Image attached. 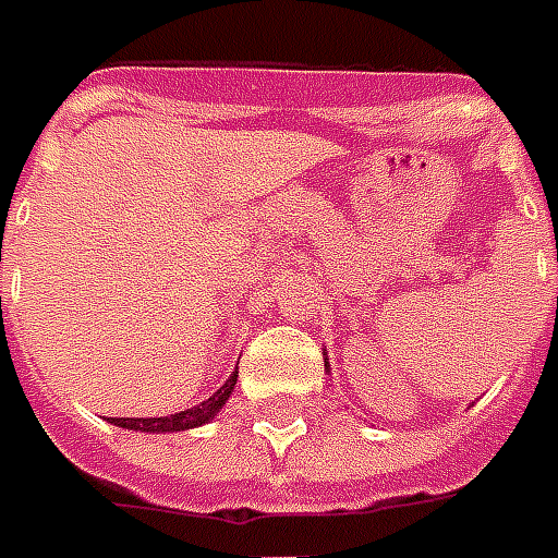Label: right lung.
<instances>
[{
    "label": "right lung",
    "mask_w": 558,
    "mask_h": 558,
    "mask_svg": "<svg viewBox=\"0 0 558 558\" xmlns=\"http://www.w3.org/2000/svg\"><path fill=\"white\" fill-rule=\"evenodd\" d=\"M233 383H236V372L231 374V380L225 383L222 389H216L207 401H202L198 407H193V410L175 412V415H160V418H113L110 424L128 427V430H143V433H175V430H190V427H202V424H207L216 412L222 410L225 401L231 398Z\"/></svg>",
    "instance_id": "obj_1"
}]
</instances>
